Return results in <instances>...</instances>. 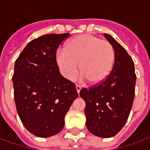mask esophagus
<instances>
[{
  "label": "esophagus",
  "mask_w": 150,
  "mask_h": 150,
  "mask_svg": "<svg viewBox=\"0 0 150 150\" xmlns=\"http://www.w3.org/2000/svg\"><path fill=\"white\" fill-rule=\"evenodd\" d=\"M75 88H76V91H77V93H79V92H80V90H81V86H79V85H76L75 86Z\"/></svg>",
  "instance_id": "obj_1"
}]
</instances>
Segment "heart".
<instances>
[{"mask_svg":"<svg viewBox=\"0 0 150 150\" xmlns=\"http://www.w3.org/2000/svg\"><path fill=\"white\" fill-rule=\"evenodd\" d=\"M56 61L62 75L72 80L79 73L91 85H98L107 79L115 62L113 46L99 37L88 34L75 36L57 51ZM79 67H78V64Z\"/></svg>","mask_w":150,"mask_h":150,"instance_id":"heart-1","label":"heart"}]
</instances>
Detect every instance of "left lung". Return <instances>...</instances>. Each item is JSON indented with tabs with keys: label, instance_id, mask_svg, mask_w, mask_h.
<instances>
[{
	"label": "left lung",
	"instance_id": "left-lung-1",
	"mask_svg": "<svg viewBox=\"0 0 150 150\" xmlns=\"http://www.w3.org/2000/svg\"><path fill=\"white\" fill-rule=\"evenodd\" d=\"M104 36L115 50V64L107 79L100 84L82 88L79 95L85 101L86 126L101 138L115 136L129 116L135 96L137 75L134 62L125 49L111 35Z\"/></svg>",
	"mask_w": 150,
	"mask_h": 150
}]
</instances>
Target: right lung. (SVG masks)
I'll list each match as a JSON object with an SVG mask.
<instances>
[{"label":"right lung","mask_w":150,"mask_h":150,"mask_svg":"<svg viewBox=\"0 0 150 150\" xmlns=\"http://www.w3.org/2000/svg\"><path fill=\"white\" fill-rule=\"evenodd\" d=\"M70 33L49 34L31 40L14 64L13 85L18 115L38 137L59 133L65 115L78 97L75 83L59 72L56 53Z\"/></svg>","instance_id":"1"}]
</instances>
